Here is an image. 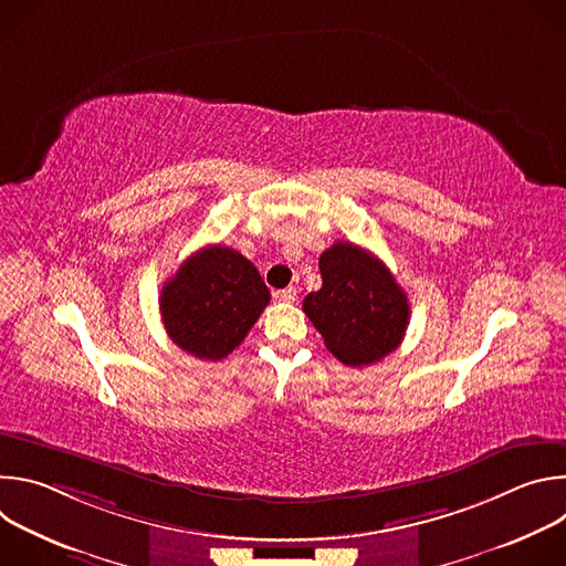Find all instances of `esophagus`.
Masks as SVG:
<instances>
[{
	"instance_id": "obj_1",
	"label": "esophagus",
	"mask_w": 566,
	"mask_h": 566,
	"mask_svg": "<svg viewBox=\"0 0 566 566\" xmlns=\"http://www.w3.org/2000/svg\"><path fill=\"white\" fill-rule=\"evenodd\" d=\"M275 297H277L280 302L291 304V302H295V297H297V289H295V286H286V289L277 291V293H275Z\"/></svg>"
}]
</instances>
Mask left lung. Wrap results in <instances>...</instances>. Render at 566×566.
<instances>
[{
	"label": "left lung",
	"mask_w": 566,
	"mask_h": 566,
	"mask_svg": "<svg viewBox=\"0 0 566 566\" xmlns=\"http://www.w3.org/2000/svg\"><path fill=\"white\" fill-rule=\"evenodd\" d=\"M322 289L302 308L327 349L349 367L391 354L410 325V302L389 269L369 251L336 241L319 255Z\"/></svg>",
	"instance_id": "8db88e82"
}]
</instances>
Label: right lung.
Instances as JSON below:
<instances>
[{"instance_id":"1","label":"right lung","mask_w":566,"mask_h":566,"mask_svg":"<svg viewBox=\"0 0 566 566\" xmlns=\"http://www.w3.org/2000/svg\"><path fill=\"white\" fill-rule=\"evenodd\" d=\"M269 302L260 271L221 244L192 253L158 297L172 343L201 360H221L239 347Z\"/></svg>"}]
</instances>
